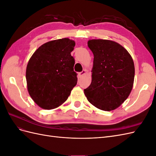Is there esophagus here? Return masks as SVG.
Here are the masks:
<instances>
[{
    "instance_id": "obj_1",
    "label": "esophagus",
    "mask_w": 156,
    "mask_h": 156,
    "mask_svg": "<svg viewBox=\"0 0 156 156\" xmlns=\"http://www.w3.org/2000/svg\"><path fill=\"white\" fill-rule=\"evenodd\" d=\"M86 73V70L85 69H83L81 72H80V73H79V77H81L83 75H84Z\"/></svg>"
}]
</instances>
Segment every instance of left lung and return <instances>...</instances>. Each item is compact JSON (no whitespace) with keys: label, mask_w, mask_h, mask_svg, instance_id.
I'll return each mask as SVG.
<instances>
[{"label":"left lung","mask_w":156,"mask_h":156,"mask_svg":"<svg viewBox=\"0 0 156 156\" xmlns=\"http://www.w3.org/2000/svg\"><path fill=\"white\" fill-rule=\"evenodd\" d=\"M88 46L94 55L92 83L84 92L88 101L101 110L119 107L133 88V60L123 47L115 41L90 40Z\"/></svg>","instance_id":"1"}]
</instances>
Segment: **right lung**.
Wrapping results in <instances>:
<instances>
[{"label": "right lung", "mask_w": 156, "mask_h": 156, "mask_svg": "<svg viewBox=\"0 0 156 156\" xmlns=\"http://www.w3.org/2000/svg\"><path fill=\"white\" fill-rule=\"evenodd\" d=\"M73 40L62 38L41 45L30 58L26 70L28 91L37 105L52 109L66 101L77 83Z\"/></svg>", "instance_id": "add662e5"}]
</instances>
